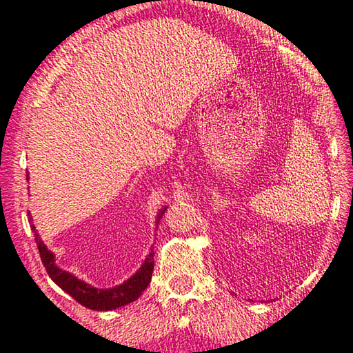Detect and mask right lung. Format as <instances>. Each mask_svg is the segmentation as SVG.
<instances>
[{"instance_id":"right-lung-1","label":"right lung","mask_w":353,"mask_h":353,"mask_svg":"<svg viewBox=\"0 0 353 353\" xmlns=\"http://www.w3.org/2000/svg\"><path fill=\"white\" fill-rule=\"evenodd\" d=\"M165 210H161L158 214V222L162 218V214L165 213ZM31 222V218H30ZM31 229L34 232V240L37 249H39L41 260L44 263L47 273L53 279V283L58 284L64 292L74 298L75 301H79L80 305L85 307L94 309V311H112V309L121 307L128 303H132L142 295V292L148 287L151 281V274H153L154 268V252H150V256L145 259V262L140 270L135 273L131 279L124 281L121 285L113 287V289H96L91 287L83 281H80L72 276L68 271L59 270L55 265V256L53 252L48 251L44 243L41 241L39 235L36 233L34 224H31Z\"/></svg>"}]
</instances>
